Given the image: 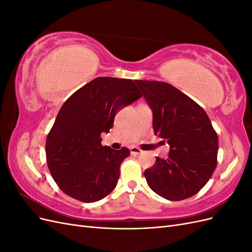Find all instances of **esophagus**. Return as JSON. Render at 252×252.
Listing matches in <instances>:
<instances>
[{"instance_id": "34e87169", "label": "esophagus", "mask_w": 252, "mask_h": 252, "mask_svg": "<svg viewBox=\"0 0 252 252\" xmlns=\"http://www.w3.org/2000/svg\"><path fill=\"white\" fill-rule=\"evenodd\" d=\"M142 149H140L139 147H131L130 148V154L132 155V156H139V155H141L142 154Z\"/></svg>"}]
</instances>
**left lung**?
<instances>
[{
  "label": "left lung",
  "mask_w": 252,
  "mask_h": 252,
  "mask_svg": "<svg viewBox=\"0 0 252 252\" xmlns=\"http://www.w3.org/2000/svg\"><path fill=\"white\" fill-rule=\"evenodd\" d=\"M135 83L154 113L155 134L170 146L168 158L157 157L155 165L145 170L147 184L166 200L188 199L200 191L216 169L218 134L201 106L170 84Z\"/></svg>",
  "instance_id": "left-lung-1"
}]
</instances>
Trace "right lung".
I'll return each mask as SVG.
<instances>
[{
  "label": "right lung",
  "mask_w": 252,
  "mask_h": 252,
  "mask_svg": "<svg viewBox=\"0 0 252 252\" xmlns=\"http://www.w3.org/2000/svg\"><path fill=\"white\" fill-rule=\"evenodd\" d=\"M142 96L132 80L101 77L67 98L46 139L48 169L59 188L73 199L94 203L116 188L126 147L101 144L119 110Z\"/></svg>",
  "instance_id": "1"
}]
</instances>
